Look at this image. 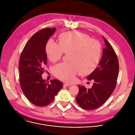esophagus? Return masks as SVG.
Instances as JSON below:
<instances>
[{
    "instance_id": "34e87169",
    "label": "esophagus",
    "mask_w": 135,
    "mask_h": 135,
    "mask_svg": "<svg viewBox=\"0 0 135 135\" xmlns=\"http://www.w3.org/2000/svg\"><path fill=\"white\" fill-rule=\"evenodd\" d=\"M70 86V84H67V83H65L64 84V87H69Z\"/></svg>"
}]
</instances>
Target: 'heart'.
<instances>
[{
    "mask_svg": "<svg viewBox=\"0 0 135 135\" xmlns=\"http://www.w3.org/2000/svg\"><path fill=\"white\" fill-rule=\"evenodd\" d=\"M48 59L56 62L65 54H69V63H61L53 68V73L59 79L68 82L74 80L79 73L87 75L95 70L101 55L100 43L91 39L88 35L79 31H67L59 36V44L49 40L45 47Z\"/></svg>",
    "mask_w": 135,
    "mask_h": 135,
    "instance_id": "1",
    "label": "heart"
}]
</instances>
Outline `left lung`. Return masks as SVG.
I'll use <instances>...</instances> for the list:
<instances>
[{"label": "left lung", "mask_w": 135, "mask_h": 135, "mask_svg": "<svg viewBox=\"0 0 135 135\" xmlns=\"http://www.w3.org/2000/svg\"><path fill=\"white\" fill-rule=\"evenodd\" d=\"M105 47L97 68L87 76L93 80L91 88L87 89L78 85L79 92L76 97L77 104L85 110H94L103 105L115 89L119 72V62L113 47L103 36Z\"/></svg>", "instance_id": "left-lung-1"}]
</instances>
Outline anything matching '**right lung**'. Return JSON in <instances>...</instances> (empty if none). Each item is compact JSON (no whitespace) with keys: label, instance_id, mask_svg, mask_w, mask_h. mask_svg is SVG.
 Here are the masks:
<instances>
[{"label":"right lung","instance_id":"right-lung-1","mask_svg":"<svg viewBox=\"0 0 135 135\" xmlns=\"http://www.w3.org/2000/svg\"><path fill=\"white\" fill-rule=\"evenodd\" d=\"M55 31V27L46 28L36 32L28 40L20 56L21 88L27 99L38 107L51 104L63 86L62 83L57 79L47 83L42 77L47 60L45 47Z\"/></svg>","mask_w":135,"mask_h":135}]
</instances>
